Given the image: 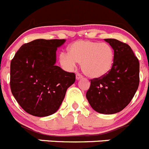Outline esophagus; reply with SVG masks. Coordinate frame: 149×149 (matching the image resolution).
Returning a JSON list of instances; mask_svg holds the SVG:
<instances>
[{
  "mask_svg": "<svg viewBox=\"0 0 149 149\" xmlns=\"http://www.w3.org/2000/svg\"><path fill=\"white\" fill-rule=\"evenodd\" d=\"M76 80H79V79H82V76L81 74H79V73H77L76 75Z\"/></svg>",
  "mask_w": 149,
  "mask_h": 149,
  "instance_id": "1",
  "label": "esophagus"
}]
</instances>
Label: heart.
Segmentation results:
<instances>
[{
    "mask_svg": "<svg viewBox=\"0 0 149 149\" xmlns=\"http://www.w3.org/2000/svg\"><path fill=\"white\" fill-rule=\"evenodd\" d=\"M114 60L115 53L110 45L90 40L75 42L68 48V54L59 55V62L63 68L71 70L76 62L81 63L82 72L91 79L106 76L112 69Z\"/></svg>",
    "mask_w": 149,
    "mask_h": 149,
    "instance_id": "heart-1",
    "label": "heart"
}]
</instances>
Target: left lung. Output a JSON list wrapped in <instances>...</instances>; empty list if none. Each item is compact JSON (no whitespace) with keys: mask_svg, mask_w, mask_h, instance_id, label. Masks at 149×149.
Returning <instances> with one entry per match:
<instances>
[{"mask_svg":"<svg viewBox=\"0 0 149 149\" xmlns=\"http://www.w3.org/2000/svg\"><path fill=\"white\" fill-rule=\"evenodd\" d=\"M104 40L114 50L113 66L106 76L90 80L86 97L94 110L111 115L123 110L134 97L140 82V64L129 45L115 39Z\"/></svg>","mask_w":149,"mask_h":149,"instance_id":"8db88e82","label":"left lung"}]
</instances>
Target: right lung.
Segmentation results:
<instances>
[{
    "mask_svg": "<svg viewBox=\"0 0 149 149\" xmlns=\"http://www.w3.org/2000/svg\"><path fill=\"white\" fill-rule=\"evenodd\" d=\"M65 40L38 39L24 44L11 62L10 87L20 106L29 114L45 117L55 113L76 75L55 65L56 50Z\"/></svg>",
    "mask_w": 149,
    "mask_h": 149,
    "instance_id": "1",
    "label": "right lung"
}]
</instances>
